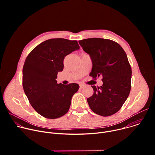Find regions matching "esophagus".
Returning <instances> with one entry per match:
<instances>
[{"mask_svg":"<svg viewBox=\"0 0 155 155\" xmlns=\"http://www.w3.org/2000/svg\"><path fill=\"white\" fill-rule=\"evenodd\" d=\"M84 87V85L83 84H80V89H83Z\"/></svg>","mask_w":155,"mask_h":155,"instance_id":"esophagus-1","label":"esophagus"}]
</instances>
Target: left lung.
Segmentation results:
<instances>
[{
	"instance_id": "8db88e82",
	"label": "left lung",
	"mask_w": 155,
	"mask_h": 155,
	"mask_svg": "<svg viewBox=\"0 0 155 155\" xmlns=\"http://www.w3.org/2000/svg\"><path fill=\"white\" fill-rule=\"evenodd\" d=\"M79 44L91 58V76H102L101 86H91L94 94L87 99V103L95 114L112 115L121 108L130 91L132 70L127 55L111 40L90 38L80 40Z\"/></svg>"
}]
</instances>
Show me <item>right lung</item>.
<instances>
[{
	"label": "right lung",
	"instance_id": "1",
	"mask_svg": "<svg viewBox=\"0 0 155 155\" xmlns=\"http://www.w3.org/2000/svg\"><path fill=\"white\" fill-rule=\"evenodd\" d=\"M80 48L77 40L51 38L39 44L27 56L23 69V86L32 107L42 117L60 118L70 108L79 85L58 84L64 58Z\"/></svg>",
	"mask_w": 155,
	"mask_h": 155
}]
</instances>
